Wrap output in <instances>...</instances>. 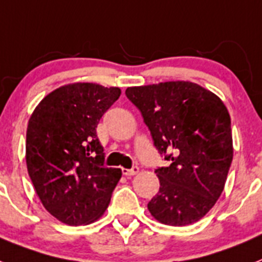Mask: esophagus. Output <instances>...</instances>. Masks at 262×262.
<instances>
[{
    "label": "esophagus",
    "instance_id": "1",
    "mask_svg": "<svg viewBox=\"0 0 262 262\" xmlns=\"http://www.w3.org/2000/svg\"><path fill=\"white\" fill-rule=\"evenodd\" d=\"M138 170H140V168H138L137 165H135V166H133L132 169H124V168H122V173H124L125 176H135V174H137Z\"/></svg>",
    "mask_w": 262,
    "mask_h": 262
}]
</instances>
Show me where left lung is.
Instances as JSON below:
<instances>
[{"label":"left lung","mask_w":262,"mask_h":262,"mask_svg":"<svg viewBox=\"0 0 262 262\" xmlns=\"http://www.w3.org/2000/svg\"><path fill=\"white\" fill-rule=\"evenodd\" d=\"M158 153L170 162L155 170L160 190L148 209L172 226L197 223L216 204L233 160L230 116L210 90L189 81L127 88Z\"/></svg>","instance_id":"8db88e82"}]
</instances>
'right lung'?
<instances>
[{
  "label": "right lung",
  "instance_id": "1",
  "mask_svg": "<svg viewBox=\"0 0 262 262\" xmlns=\"http://www.w3.org/2000/svg\"><path fill=\"white\" fill-rule=\"evenodd\" d=\"M120 88L76 82L53 90L33 112L26 130V166L45 209L68 225L100 219L121 179L105 166L97 127Z\"/></svg>",
  "mask_w": 262,
  "mask_h": 262
}]
</instances>
